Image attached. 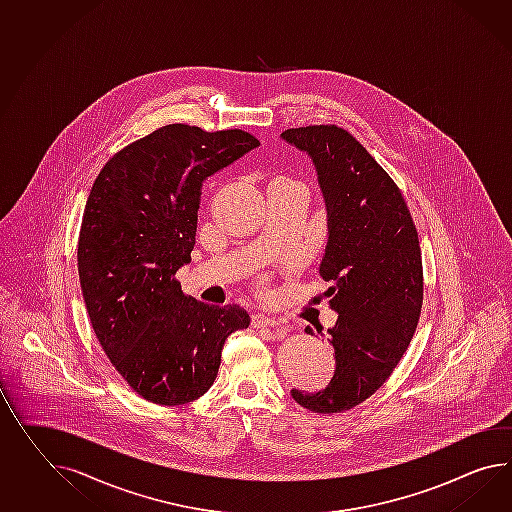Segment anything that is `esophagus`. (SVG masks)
<instances>
[{
	"mask_svg": "<svg viewBox=\"0 0 512 512\" xmlns=\"http://www.w3.org/2000/svg\"><path fill=\"white\" fill-rule=\"evenodd\" d=\"M252 327L263 328V327H278L280 321L276 317H269V315L254 314L252 315Z\"/></svg>",
	"mask_w": 512,
	"mask_h": 512,
	"instance_id": "1",
	"label": "esophagus"
}]
</instances>
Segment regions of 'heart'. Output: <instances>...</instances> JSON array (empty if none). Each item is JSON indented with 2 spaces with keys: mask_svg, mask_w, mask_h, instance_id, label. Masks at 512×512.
I'll return each instance as SVG.
<instances>
[{
  "mask_svg": "<svg viewBox=\"0 0 512 512\" xmlns=\"http://www.w3.org/2000/svg\"><path fill=\"white\" fill-rule=\"evenodd\" d=\"M271 185H276V187H295V189H302L304 193H306V189H304V185L299 184V182H295V180H289V178H276L275 182Z\"/></svg>",
  "mask_w": 512,
  "mask_h": 512,
  "instance_id": "heart-1",
  "label": "heart"
}]
</instances>
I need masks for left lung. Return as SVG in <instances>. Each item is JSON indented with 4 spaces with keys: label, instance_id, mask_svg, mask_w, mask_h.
<instances>
[{
    "label": "left lung",
    "instance_id": "8db88e82",
    "mask_svg": "<svg viewBox=\"0 0 512 512\" xmlns=\"http://www.w3.org/2000/svg\"><path fill=\"white\" fill-rule=\"evenodd\" d=\"M280 137L314 161L328 217L319 273L332 284L325 295L338 314L328 328L334 377L317 394L291 395L334 414L375 394L407 351L423 301L420 239L399 187L347 130L321 124Z\"/></svg>",
    "mask_w": 512,
    "mask_h": 512
}]
</instances>
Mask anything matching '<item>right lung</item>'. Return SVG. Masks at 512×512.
Returning <instances> with one entry per match:
<instances>
[{
	"mask_svg": "<svg viewBox=\"0 0 512 512\" xmlns=\"http://www.w3.org/2000/svg\"><path fill=\"white\" fill-rule=\"evenodd\" d=\"M260 141L243 130L169 124L122 148L92 184L79 230V282L94 334L133 392L174 407L210 390L224 340L250 317L187 297L204 180Z\"/></svg>",
	"mask_w": 512,
	"mask_h": 512,
	"instance_id": "add662e5",
	"label": "right lung"
}]
</instances>
